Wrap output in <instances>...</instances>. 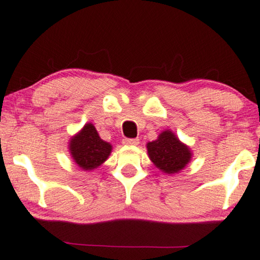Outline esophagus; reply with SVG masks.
<instances>
[{
	"label": "esophagus",
	"instance_id": "1",
	"mask_svg": "<svg viewBox=\"0 0 260 260\" xmlns=\"http://www.w3.org/2000/svg\"><path fill=\"white\" fill-rule=\"evenodd\" d=\"M123 143L127 146H137L140 143V140L139 139H124Z\"/></svg>",
	"mask_w": 260,
	"mask_h": 260
}]
</instances>
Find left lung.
I'll use <instances>...</instances> for the list:
<instances>
[{"instance_id": "8db88e82", "label": "left lung", "mask_w": 260, "mask_h": 260, "mask_svg": "<svg viewBox=\"0 0 260 260\" xmlns=\"http://www.w3.org/2000/svg\"><path fill=\"white\" fill-rule=\"evenodd\" d=\"M147 150L153 164L168 175L177 174L191 159L190 148L170 130L162 131L155 141L147 143Z\"/></svg>"}]
</instances>
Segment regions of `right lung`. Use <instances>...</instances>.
I'll list each match as a JSON object with an SVG mask.
<instances>
[{
    "mask_svg": "<svg viewBox=\"0 0 260 260\" xmlns=\"http://www.w3.org/2000/svg\"><path fill=\"white\" fill-rule=\"evenodd\" d=\"M69 149L76 164L85 171H90L107 160L112 152V146L101 140L94 125L88 123L72 137Z\"/></svg>",
    "mask_w": 260,
    "mask_h": 260,
    "instance_id": "obj_1",
    "label": "right lung"
}]
</instances>
